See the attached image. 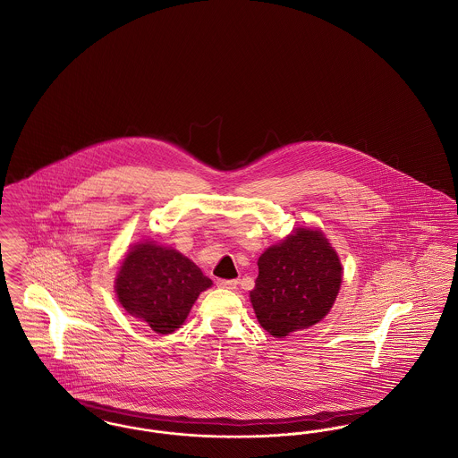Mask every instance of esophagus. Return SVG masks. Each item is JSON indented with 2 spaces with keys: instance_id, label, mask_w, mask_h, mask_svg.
<instances>
[{
  "instance_id": "1",
  "label": "esophagus",
  "mask_w": 458,
  "mask_h": 458,
  "mask_svg": "<svg viewBox=\"0 0 458 458\" xmlns=\"http://www.w3.org/2000/svg\"><path fill=\"white\" fill-rule=\"evenodd\" d=\"M216 284H218L219 288H228V290H233V288H237L239 282H237V280H218Z\"/></svg>"
}]
</instances>
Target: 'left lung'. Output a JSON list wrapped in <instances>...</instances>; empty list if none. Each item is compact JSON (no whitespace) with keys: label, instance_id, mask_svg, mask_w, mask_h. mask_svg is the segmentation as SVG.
Here are the masks:
<instances>
[{"label":"left lung","instance_id":"8db88e82","mask_svg":"<svg viewBox=\"0 0 458 458\" xmlns=\"http://www.w3.org/2000/svg\"><path fill=\"white\" fill-rule=\"evenodd\" d=\"M258 266L250 302L259 325L276 338L319 323L342 284L340 259L318 230H295L269 247Z\"/></svg>","mask_w":458,"mask_h":458}]
</instances>
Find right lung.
<instances>
[{"label":"right lung","mask_w":458,"mask_h":458,"mask_svg":"<svg viewBox=\"0 0 458 458\" xmlns=\"http://www.w3.org/2000/svg\"><path fill=\"white\" fill-rule=\"evenodd\" d=\"M213 282L174 249L153 242L137 243L116 278V295L125 310L156 333H174L200 292Z\"/></svg>","instance_id":"obj_1"}]
</instances>
